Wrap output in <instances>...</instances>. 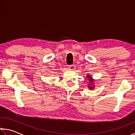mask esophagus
<instances>
[{
    "label": "esophagus",
    "instance_id": "esophagus-1",
    "mask_svg": "<svg viewBox=\"0 0 135 135\" xmlns=\"http://www.w3.org/2000/svg\"><path fill=\"white\" fill-rule=\"evenodd\" d=\"M68 68H69L70 70H74V69H75V67H74L73 65H69V66H68Z\"/></svg>",
    "mask_w": 135,
    "mask_h": 135
}]
</instances>
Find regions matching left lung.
<instances>
[{
	"label": "left lung",
	"instance_id": "8db88e82",
	"mask_svg": "<svg viewBox=\"0 0 135 135\" xmlns=\"http://www.w3.org/2000/svg\"><path fill=\"white\" fill-rule=\"evenodd\" d=\"M86 78L88 79V80L89 81L88 82V88L90 89V90H91V89H94V86L95 85H93V83L94 82L95 80L94 79H93V78H92V76L91 75H89V74H87L86 75Z\"/></svg>",
	"mask_w": 135,
	"mask_h": 135
}]
</instances>
